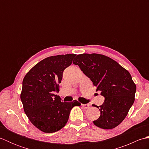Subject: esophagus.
<instances>
[{"mask_svg": "<svg viewBox=\"0 0 149 149\" xmlns=\"http://www.w3.org/2000/svg\"><path fill=\"white\" fill-rule=\"evenodd\" d=\"M81 106H82V107H83V108L87 109V108H88V107H89L90 104H82Z\"/></svg>", "mask_w": 149, "mask_h": 149, "instance_id": "esophagus-1", "label": "esophagus"}]
</instances>
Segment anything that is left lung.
<instances>
[{"instance_id": "1", "label": "left lung", "mask_w": 149, "mask_h": 149, "mask_svg": "<svg viewBox=\"0 0 149 149\" xmlns=\"http://www.w3.org/2000/svg\"><path fill=\"white\" fill-rule=\"evenodd\" d=\"M73 63L79 66L96 86V91H100L105 98L99 106L100 115L94 124L104 129L116 127L134 102L136 86L130 73L115 60L98 54L77 55Z\"/></svg>"}]
</instances>
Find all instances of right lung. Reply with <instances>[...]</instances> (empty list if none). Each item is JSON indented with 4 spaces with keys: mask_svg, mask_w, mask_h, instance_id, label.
<instances>
[{
    "mask_svg": "<svg viewBox=\"0 0 149 149\" xmlns=\"http://www.w3.org/2000/svg\"><path fill=\"white\" fill-rule=\"evenodd\" d=\"M75 54L50 56L38 63L24 77L20 99L31 122L44 132L58 131L68 122L71 109L79 106L77 100L61 102L59 92L63 73Z\"/></svg>",
    "mask_w": 149,
    "mask_h": 149,
    "instance_id": "add662e5",
    "label": "right lung"
}]
</instances>
